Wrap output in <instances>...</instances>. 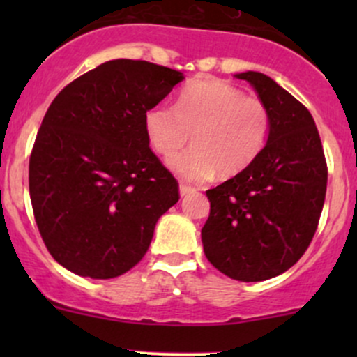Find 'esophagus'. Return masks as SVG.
<instances>
[{
    "label": "esophagus",
    "instance_id": "esophagus-1",
    "mask_svg": "<svg viewBox=\"0 0 357 357\" xmlns=\"http://www.w3.org/2000/svg\"><path fill=\"white\" fill-rule=\"evenodd\" d=\"M196 190L192 186H188V184L181 183L179 184V192H181V196H186V195H191V192H195Z\"/></svg>",
    "mask_w": 357,
    "mask_h": 357
}]
</instances>
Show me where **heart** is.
Returning <instances> with one entry per match:
<instances>
[{"mask_svg": "<svg viewBox=\"0 0 357 357\" xmlns=\"http://www.w3.org/2000/svg\"><path fill=\"white\" fill-rule=\"evenodd\" d=\"M267 105L235 85L202 80L178 93L174 107L155 104L144 114V129L158 154L171 155L191 139L195 146L169 159L183 179L202 183L220 171L235 176L261 154L270 136Z\"/></svg>", "mask_w": 357, "mask_h": 357, "instance_id": "1", "label": "heart"}]
</instances>
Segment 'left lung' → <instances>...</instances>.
<instances>
[{"label":"left lung","instance_id":"1","mask_svg":"<svg viewBox=\"0 0 357 357\" xmlns=\"http://www.w3.org/2000/svg\"><path fill=\"white\" fill-rule=\"evenodd\" d=\"M250 82L272 117L267 146L247 169L206 191L204 255L227 277L261 282L289 270L309 248L327 190V162L310 112L258 72Z\"/></svg>","mask_w":357,"mask_h":357}]
</instances>
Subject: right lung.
<instances>
[{
	"label": "right lung",
	"instance_id": "add662e5",
	"mask_svg": "<svg viewBox=\"0 0 357 357\" xmlns=\"http://www.w3.org/2000/svg\"><path fill=\"white\" fill-rule=\"evenodd\" d=\"M183 73L110 60L67 85L30 155V198L45 247L70 272L114 278L146 255L179 184L149 147L144 114Z\"/></svg>",
	"mask_w": 357,
	"mask_h": 357
}]
</instances>
